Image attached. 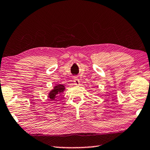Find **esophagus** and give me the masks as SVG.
Masks as SVG:
<instances>
[{"mask_svg": "<svg viewBox=\"0 0 150 150\" xmlns=\"http://www.w3.org/2000/svg\"><path fill=\"white\" fill-rule=\"evenodd\" d=\"M80 81L79 80V79L78 78H74V83L76 86H78V85H80Z\"/></svg>", "mask_w": 150, "mask_h": 150, "instance_id": "obj_1", "label": "esophagus"}]
</instances>
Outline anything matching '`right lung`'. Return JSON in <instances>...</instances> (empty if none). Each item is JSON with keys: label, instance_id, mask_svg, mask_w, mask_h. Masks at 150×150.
Masks as SVG:
<instances>
[{"label": "right lung", "instance_id": "right-lung-1", "mask_svg": "<svg viewBox=\"0 0 150 150\" xmlns=\"http://www.w3.org/2000/svg\"><path fill=\"white\" fill-rule=\"evenodd\" d=\"M64 90H65V87L63 85H57V86H54L53 89L50 91L47 97L52 100H54L56 98L59 97V96H61L62 93L64 91Z\"/></svg>", "mask_w": 150, "mask_h": 150}]
</instances>
